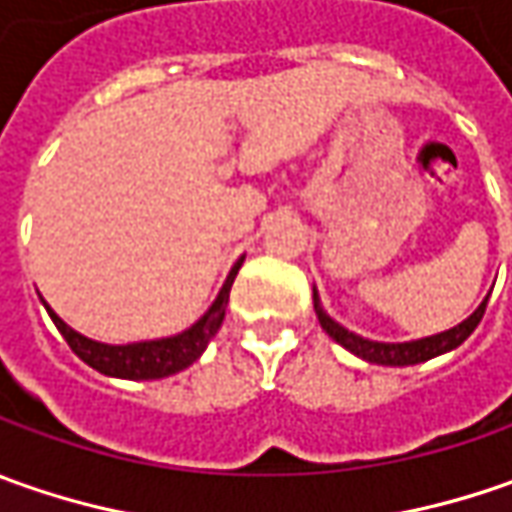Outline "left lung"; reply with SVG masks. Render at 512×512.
Wrapping results in <instances>:
<instances>
[{
    "instance_id": "8db88e82",
    "label": "left lung",
    "mask_w": 512,
    "mask_h": 512,
    "mask_svg": "<svg viewBox=\"0 0 512 512\" xmlns=\"http://www.w3.org/2000/svg\"><path fill=\"white\" fill-rule=\"evenodd\" d=\"M487 299L464 322H459L456 327L444 330V333H436V336H424V339H413V342H373V339H364L359 333L347 330L344 325H339L336 319L327 316V310L322 307V299H319V290L313 287V310L319 316V325L325 330L327 336L333 342H339L344 350H350L353 356H359L364 362L370 364H384V367H407V364H422L427 359H436L442 353H450L456 350L459 344L479 327L484 316V307H487Z\"/></svg>"
}]
</instances>
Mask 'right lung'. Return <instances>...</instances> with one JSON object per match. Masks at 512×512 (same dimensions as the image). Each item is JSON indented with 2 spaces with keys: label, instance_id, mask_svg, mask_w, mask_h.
Returning <instances> with one entry per match:
<instances>
[{
  "label": "right lung",
  "instance_id": "1",
  "mask_svg": "<svg viewBox=\"0 0 512 512\" xmlns=\"http://www.w3.org/2000/svg\"><path fill=\"white\" fill-rule=\"evenodd\" d=\"M242 262H245V256L236 259V265L230 267L225 285L219 290V296L213 299V305L205 310V316H199V319L187 327V330H182V333L165 336V339H148V342L130 344L96 342V339H88V336L76 333L70 325H65V322L53 313V307H50L45 299H42V305H45L48 316L53 319V325L59 327V333L65 336V342L70 344V350H73L82 362L90 364L93 370H99V373H105V376H113V379H130V382L165 379V376H173V373L190 367V364L205 353V347L210 344V339L216 336V330H219L222 319H225L230 287H233V279H236Z\"/></svg>",
  "mask_w": 512,
  "mask_h": 512
}]
</instances>
